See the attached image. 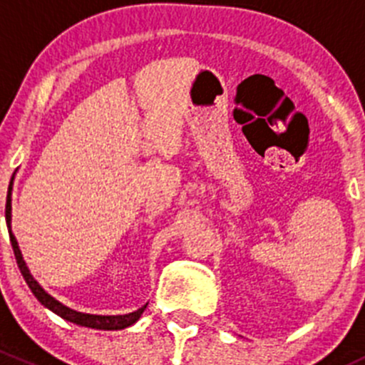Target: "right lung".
Here are the masks:
<instances>
[{
    "label": "right lung",
    "instance_id": "1",
    "mask_svg": "<svg viewBox=\"0 0 365 365\" xmlns=\"http://www.w3.org/2000/svg\"><path fill=\"white\" fill-rule=\"evenodd\" d=\"M10 192H12V182H10L9 187V194H6V206H5V217H6V226H9V235H10V242H12V249L14 254H16V259L17 264H19V270L23 274L26 284L29 286L33 295L36 297V300L47 307L49 311H53L54 314H58L60 318L67 319L70 323H76V325L81 327H88V329H97V330H121V329H127V327L134 325L135 322L139 319V316L143 314V311L146 309V305H143L141 309L134 312H128V314L123 316H98V314H86V312H77L73 309L67 307V305L60 304L56 298H53L49 293L43 292L40 288L38 282L33 279V275L29 274L28 267H26L24 259H23V254L19 251V245H17L16 237L12 235V230H10V220H12V197H10Z\"/></svg>",
    "mask_w": 365,
    "mask_h": 365
}]
</instances>
